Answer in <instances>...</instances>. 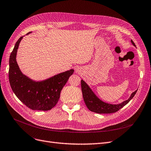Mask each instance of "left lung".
<instances>
[{
    "label": "left lung",
    "instance_id": "1",
    "mask_svg": "<svg viewBox=\"0 0 151 151\" xmlns=\"http://www.w3.org/2000/svg\"><path fill=\"white\" fill-rule=\"evenodd\" d=\"M131 42L133 45L135 46V44L132 40H131ZM81 87L83 100L88 109L90 111L99 114H109L116 113L120 109H122L123 106L127 104L134 97L137 91V90L134 92H133L128 100L123 102L121 104H111L104 102L99 99L83 80H81Z\"/></svg>",
    "mask_w": 151,
    "mask_h": 151
}]
</instances>
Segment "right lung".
Listing matches in <instances>:
<instances>
[{
	"mask_svg": "<svg viewBox=\"0 0 151 151\" xmlns=\"http://www.w3.org/2000/svg\"><path fill=\"white\" fill-rule=\"evenodd\" d=\"M29 32L27 33L29 34ZM23 38L16 42L9 58V79L12 91L24 105L32 110L49 111L56 105L63 87L74 70H70L51 78L35 81L23 75L16 62V53Z\"/></svg>",
	"mask_w": 151,
	"mask_h": 151,
	"instance_id": "obj_1",
	"label": "right lung"
}]
</instances>
